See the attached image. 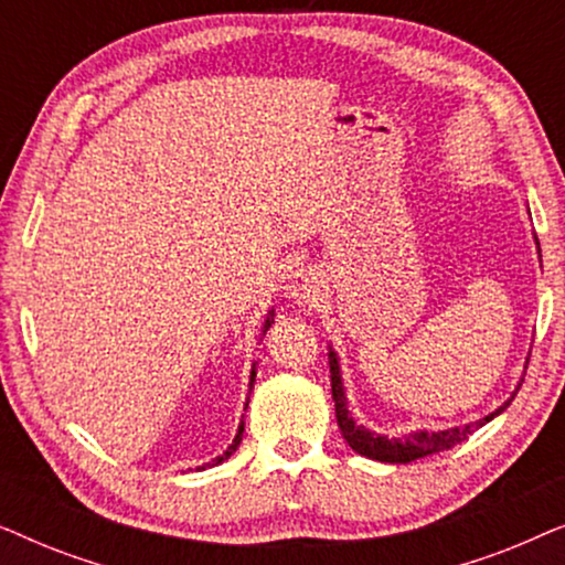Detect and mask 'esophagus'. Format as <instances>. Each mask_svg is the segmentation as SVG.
<instances>
[{"mask_svg": "<svg viewBox=\"0 0 565 565\" xmlns=\"http://www.w3.org/2000/svg\"><path fill=\"white\" fill-rule=\"evenodd\" d=\"M323 275L313 267H300L290 275L288 280V296L296 300L298 306H316L323 300Z\"/></svg>", "mask_w": 565, "mask_h": 565, "instance_id": "34e87169", "label": "esophagus"}]
</instances>
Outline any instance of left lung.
Wrapping results in <instances>:
<instances>
[{
	"instance_id": "left-lung-1",
	"label": "left lung",
	"mask_w": 565,
	"mask_h": 565,
	"mask_svg": "<svg viewBox=\"0 0 565 565\" xmlns=\"http://www.w3.org/2000/svg\"><path fill=\"white\" fill-rule=\"evenodd\" d=\"M329 373H331V396H334V408H337V424L339 429H342L344 439L350 443L354 452L381 462H412V460L427 458V455L450 450V447L460 445L462 439H468L478 427H483L486 422H491L493 416L501 414L509 406L504 404L499 412L489 414L481 422L466 424V427L443 429V431H414V435H404V437H381V435H373V431H367L365 427H360V424L352 419V414L347 412V396H344L342 377H339V362H337V354L331 350H329Z\"/></svg>"
}]
</instances>
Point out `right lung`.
I'll list each match as a JSON object with an SVG mask.
<instances>
[{
	"mask_svg": "<svg viewBox=\"0 0 565 565\" xmlns=\"http://www.w3.org/2000/svg\"><path fill=\"white\" fill-rule=\"evenodd\" d=\"M269 323H273V321H269V319H267V323H265V329L269 327ZM254 375H257V373H254V370H252V381H254ZM242 435H244V422H242V427H238V431H236V437H234V445H231V447H228V450H226V452H223V455H218V458H215L213 462H207V466H218V462H223V460H226V458H231V455H234V452H236V447H238V445H242ZM203 468H205V466H200L198 470H203Z\"/></svg>",
	"mask_w": 565,
	"mask_h": 565,
	"instance_id": "add662e5",
	"label": "right lung"
}]
</instances>
